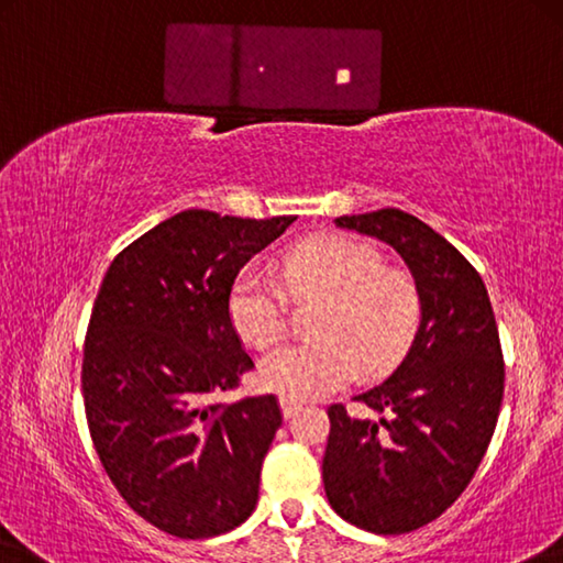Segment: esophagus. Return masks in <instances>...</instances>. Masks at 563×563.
<instances>
[{"mask_svg":"<svg viewBox=\"0 0 563 563\" xmlns=\"http://www.w3.org/2000/svg\"><path fill=\"white\" fill-rule=\"evenodd\" d=\"M280 408H283L285 418H292L302 408V400L290 398V396H280Z\"/></svg>","mask_w":563,"mask_h":563,"instance_id":"1","label":"esophagus"}]
</instances>
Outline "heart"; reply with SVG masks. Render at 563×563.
<instances>
[{"label":"heart","mask_w":563,"mask_h":563,"mask_svg":"<svg viewBox=\"0 0 563 563\" xmlns=\"http://www.w3.org/2000/svg\"><path fill=\"white\" fill-rule=\"evenodd\" d=\"M283 283L243 271L230 288V320L255 347H271L288 330V292L323 296L316 338L283 345L261 365L265 388L290 398L333 394L363 368L386 373L404 361L421 325V296L406 273L383 267L376 247L341 235L308 238L283 257Z\"/></svg>","instance_id":"heart-1"}]
</instances>
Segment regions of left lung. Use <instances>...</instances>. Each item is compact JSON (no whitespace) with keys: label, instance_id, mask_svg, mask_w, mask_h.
I'll list each match as a JSON object with an SVG mask.
<instances>
[{"label":"left lung","instance_id":"left-lung-1","mask_svg":"<svg viewBox=\"0 0 563 563\" xmlns=\"http://www.w3.org/2000/svg\"><path fill=\"white\" fill-rule=\"evenodd\" d=\"M404 257L421 296V325L404 363L353 400L383 413L328 408L323 484L338 516L371 533L431 523L471 484L496 431L504 353L476 267L423 220L398 208L335 218Z\"/></svg>","mask_w":563,"mask_h":563}]
</instances>
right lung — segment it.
<instances>
[{"label":"right lung","instance_id":"add662e5","mask_svg":"<svg viewBox=\"0 0 563 563\" xmlns=\"http://www.w3.org/2000/svg\"><path fill=\"white\" fill-rule=\"evenodd\" d=\"M292 220L177 212L124 247L97 292L82 358L89 435L132 511L173 537H220L255 511L283 413L275 396L218 400L255 368L228 298Z\"/></svg>","mask_w":563,"mask_h":563}]
</instances>
